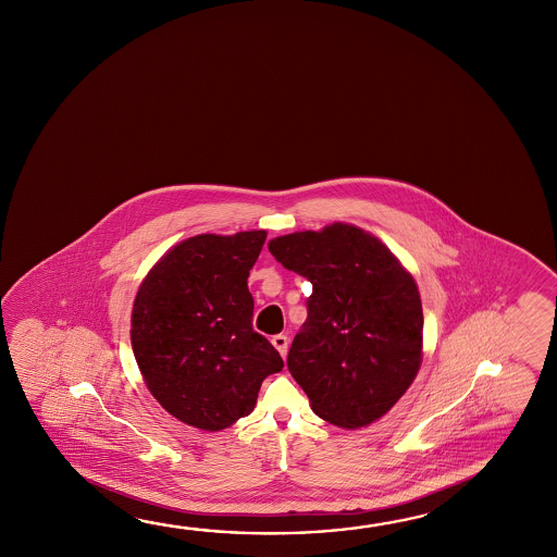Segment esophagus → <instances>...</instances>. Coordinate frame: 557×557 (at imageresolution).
I'll return each mask as SVG.
<instances>
[{
	"instance_id": "esophagus-1",
	"label": "esophagus",
	"mask_w": 557,
	"mask_h": 557,
	"mask_svg": "<svg viewBox=\"0 0 557 557\" xmlns=\"http://www.w3.org/2000/svg\"><path fill=\"white\" fill-rule=\"evenodd\" d=\"M272 344H274L275 349L282 354V357L287 356V347H289V339H287V336L277 334V336L272 337Z\"/></svg>"
}]
</instances>
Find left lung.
Segmentation results:
<instances>
[{"mask_svg":"<svg viewBox=\"0 0 557 557\" xmlns=\"http://www.w3.org/2000/svg\"><path fill=\"white\" fill-rule=\"evenodd\" d=\"M268 248L312 283L287 356L312 411L344 429L383 418L421 366L423 310L410 272L379 238L347 223L275 237Z\"/></svg>","mask_w":557,"mask_h":557,"instance_id":"8db88e82","label":"left lung"}]
</instances>
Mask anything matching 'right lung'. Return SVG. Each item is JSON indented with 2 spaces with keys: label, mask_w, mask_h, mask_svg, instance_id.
Wrapping results in <instances>:
<instances>
[{
  "label": "right lung",
  "mask_w": 557,
  "mask_h": 557,
  "mask_svg": "<svg viewBox=\"0 0 557 557\" xmlns=\"http://www.w3.org/2000/svg\"><path fill=\"white\" fill-rule=\"evenodd\" d=\"M265 231L178 243L137 289L132 349L149 393L176 420L220 431L255 410L283 359L252 329L248 274Z\"/></svg>",
  "instance_id": "right-lung-1"
}]
</instances>
